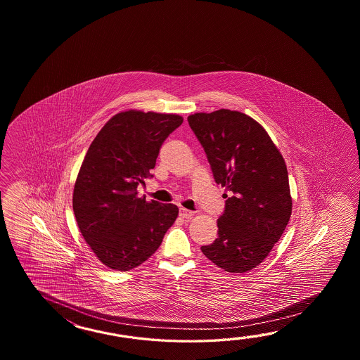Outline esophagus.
<instances>
[{"mask_svg": "<svg viewBox=\"0 0 360 360\" xmlns=\"http://www.w3.org/2000/svg\"><path fill=\"white\" fill-rule=\"evenodd\" d=\"M180 216L184 219H191L194 216V212L186 210V208H180Z\"/></svg>", "mask_w": 360, "mask_h": 360, "instance_id": "obj_1", "label": "esophagus"}]
</instances>
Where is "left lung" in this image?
I'll return each mask as SVG.
<instances>
[{
	"mask_svg": "<svg viewBox=\"0 0 360 360\" xmlns=\"http://www.w3.org/2000/svg\"><path fill=\"white\" fill-rule=\"evenodd\" d=\"M224 194L212 245L200 250L228 273H245L268 257L292 214L288 172L268 132L250 115L219 109L188 117Z\"/></svg>",
	"mask_w": 360,
	"mask_h": 360,
	"instance_id": "obj_1",
	"label": "left lung"
}]
</instances>
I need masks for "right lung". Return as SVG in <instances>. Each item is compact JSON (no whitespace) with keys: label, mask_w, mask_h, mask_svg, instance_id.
Instances as JSON below:
<instances>
[{"label":"right lung","mask_w":360,"mask_h":360,"mask_svg":"<svg viewBox=\"0 0 360 360\" xmlns=\"http://www.w3.org/2000/svg\"><path fill=\"white\" fill-rule=\"evenodd\" d=\"M183 117L127 110L113 115L84 155L73 191L77 225L105 266L127 271L161 245L179 208L146 202L138 185L152 176L163 141Z\"/></svg>","instance_id":"right-lung-1"}]
</instances>
